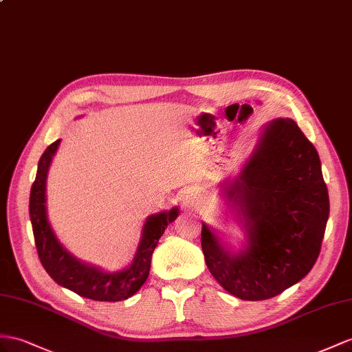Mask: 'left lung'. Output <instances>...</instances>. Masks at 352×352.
I'll return each mask as SVG.
<instances>
[{"label": "left lung", "mask_w": 352, "mask_h": 352, "mask_svg": "<svg viewBox=\"0 0 352 352\" xmlns=\"http://www.w3.org/2000/svg\"><path fill=\"white\" fill-rule=\"evenodd\" d=\"M245 202L248 248L229 254L202 224L206 266L242 300H265L299 283L317 262L330 212L314 144L296 122L267 124L229 195Z\"/></svg>", "instance_id": "1"}]
</instances>
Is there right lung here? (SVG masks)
<instances>
[{
  "label": "right lung",
  "instance_id": "add662e5",
  "mask_svg": "<svg viewBox=\"0 0 352 352\" xmlns=\"http://www.w3.org/2000/svg\"><path fill=\"white\" fill-rule=\"evenodd\" d=\"M59 141L60 140L50 144L43 153L38 162L37 177L31 187L30 215L40 262L53 281L78 296L99 302H119L128 299L146 283L150 272L153 251H155L160 236L164 235L165 228L177 219L178 210L174 208L168 212L151 215L144 226L138 253L135 254L132 265L122 272L105 274L96 267L78 262L59 244L46 214V178Z\"/></svg>",
  "mask_w": 352,
  "mask_h": 352
}]
</instances>
